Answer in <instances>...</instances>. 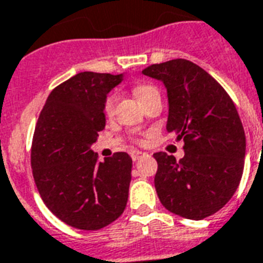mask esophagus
<instances>
[{
    "instance_id": "34e87169",
    "label": "esophagus",
    "mask_w": 263,
    "mask_h": 263,
    "mask_svg": "<svg viewBox=\"0 0 263 263\" xmlns=\"http://www.w3.org/2000/svg\"><path fill=\"white\" fill-rule=\"evenodd\" d=\"M145 156H147L146 153H142V152H138V150H134V152H131V157L134 161H136V160H139V158L145 157Z\"/></svg>"
}]
</instances>
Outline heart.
I'll use <instances>...</instances> for the list:
<instances>
[{
    "instance_id": "heart-1",
    "label": "heart",
    "mask_w": 263,
    "mask_h": 263,
    "mask_svg": "<svg viewBox=\"0 0 263 263\" xmlns=\"http://www.w3.org/2000/svg\"><path fill=\"white\" fill-rule=\"evenodd\" d=\"M154 91H157V89H156L154 87H152V85H139V87H136L135 89H134V92H135V96L140 100V102L145 99L146 96L149 95V93H152V92H154ZM116 100H117V95H116V93H110V95L106 98L103 109H105V113L107 114V116H110V114L113 113L114 105H116Z\"/></svg>"
}]
</instances>
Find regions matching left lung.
<instances>
[{"instance_id":"8db88e82","label":"left lung","mask_w":263,"mask_h":263,"mask_svg":"<svg viewBox=\"0 0 263 263\" xmlns=\"http://www.w3.org/2000/svg\"><path fill=\"white\" fill-rule=\"evenodd\" d=\"M142 73L164 84L167 131L185 142L179 161L164 152L153 154L158 198L175 215L204 219L229 201L243 175L246 134L236 106L218 81L190 60H168Z\"/></svg>"}]
</instances>
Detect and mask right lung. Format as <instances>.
<instances>
[{
    "label": "right lung",
    "instance_id": "1",
    "mask_svg": "<svg viewBox=\"0 0 263 263\" xmlns=\"http://www.w3.org/2000/svg\"><path fill=\"white\" fill-rule=\"evenodd\" d=\"M124 74L84 71L49 93L31 146L35 185L49 211L69 226L98 230L127 207L132 158L98 160L91 150L106 125L105 100Z\"/></svg>",
    "mask_w": 263,
    "mask_h": 263
}]
</instances>
